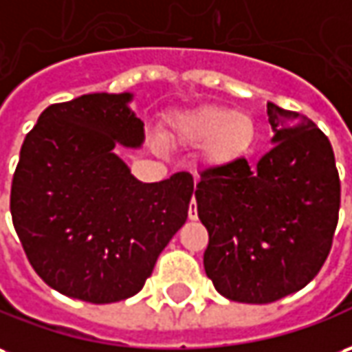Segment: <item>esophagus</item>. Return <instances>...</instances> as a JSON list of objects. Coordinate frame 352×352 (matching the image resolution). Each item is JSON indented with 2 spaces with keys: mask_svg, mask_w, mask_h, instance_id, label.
Wrapping results in <instances>:
<instances>
[{
  "mask_svg": "<svg viewBox=\"0 0 352 352\" xmlns=\"http://www.w3.org/2000/svg\"><path fill=\"white\" fill-rule=\"evenodd\" d=\"M188 217H190V220H197V203H195V199H191L190 210H188Z\"/></svg>",
  "mask_w": 352,
  "mask_h": 352,
  "instance_id": "esophagus-1",
  "label": "esophagus"
}]
</instances>
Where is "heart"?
I'll return each mask as SVG.
<instances>
[{"label":"heart","instance_id":"1","mask_svg":"<svg viewBox=\"0 0 352 352\" xmlns=\"http://www.w3.org/2000/svg\"><path fill=\"white\" fill-rule=\"evenodd\" d=\"M170 134L186 145L205 144V159L224 164L241 157L251 147L254 124L251 116L224 107H199L172 116Z\"/></svg>","mask_w":352,"mask_h":352}]
</instances>
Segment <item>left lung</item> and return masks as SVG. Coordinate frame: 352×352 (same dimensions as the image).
<instances>
[{
  "mask_svg": "<svg viewBox=\"0 0 352 352\" xmlns=\"http://www.w3.org/2000/svg\"><path fill=\"white\" fill-rule=\"evenodd\" d=\"M272 149L210 166L195 184L208 232L205 272L230 301L266 305L302 289L331 249L339 174L329 140L310 118L266 105Z\"/></svg>",
  "mask_w": 352,
  "mask_h": 352,
  "instance_id": "1",
  "label": "left lung"
}]
</instances>
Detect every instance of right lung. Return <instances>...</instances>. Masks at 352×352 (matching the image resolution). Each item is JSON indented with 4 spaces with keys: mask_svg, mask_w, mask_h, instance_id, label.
I'll list each match as a JSON object with an SVG mask.
<instances>
[{
    "mask_svg": "<svg viewBox=\"0 0 352 352\" xmlns=\"http://www.w3.org/2000/svg\"><path fill=\"white\" fill-rule=\"evenodd\" d=\"M132 99L88 94L50 105L21 147L11 186L16 236L38 276L72 299L135 295L188 218V172L144 184L115 153L145 140Z\"/></svg>",
    "mask_w": 352,
    "mask_h": 352,
    "instance_id": "1",
    "label": "right lung"
}]
</instances>
